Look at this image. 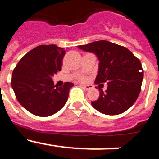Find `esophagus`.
Returning a JSON list of instances; mask_svg holds the SVG:
<instances>
[{
  "instance_id": "esophagus-1",
  "label": "esophagus",
  "mask_w": 159,
  "mask_h": 159,
  "mask_svg": "<svg viewBox=\"0 0 159 159\" xmlns=\"http://www.w3.org/2000/svg\"><path fill=\"white\" fill-rule=\"evenodd\" d=\"M81 86H82L84 89L87 90V91H88V90H90L92 88V86H90V85H84V84H82Z\"/></svg>"
}]
</instances>
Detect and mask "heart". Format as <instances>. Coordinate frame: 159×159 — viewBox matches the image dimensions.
<instances>
[{
    "mask_svg": "<svg viewBox=\"0 0 159 159\" xmlns=\"http://www.w3.org/2000/svg\"><path fill=\"white\" fill-rule=\"evenodd\" d=\"M81 80H85V78H84V77H81Z\"/></svg>",
    "mask_w": 159,
    "mask_h": 159,
    "instance_id": "1",
    "label": "heart"
}]
</instances>
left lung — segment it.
I'll list each match as a JSON object with an SVG mask.
<instances>
[{"label":"left lung","instance_id":"8db88e82","mask_svg":"<svg viewBox=\"0 0 159 159\" xmlns=\"http://www.w3.org/2000/svg\"><path fill=\"white\" fill-rule=\"evenodd\" d=\"M78 47L94 53L98 58L99 63L95 84H107L105 92L99 88V97L92 102V107L107 116H116L128 110L141 91L143 71L139 60L127 48L107 40Z\"/></svg>","mask_w":159,"mask_h":159}]
</instances>
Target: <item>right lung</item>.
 <instances>
[{"label": "right lung", "mask_w": 159, "mask_h": 159, "mask_svg": "<svg viewBox=\"0 0 159 159\" xmlns=\"http://www.w3.org/2000/svg\"><path fill=\"white\" fill-rule=\"evenodd\" d=\"M64 55V48L40 45L25 55L14 68L11 85L18 102L30 113L50 116L67 102L74 84L67 82L58 88L52 79L61 70Z\"/></svg>", "instance_id": "add662e5"}]
</instances>
